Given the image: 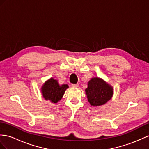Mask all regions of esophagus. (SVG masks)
<instances>
[{
    "mask_svg": "<svg viewBox=\"0 0 149 149\" xmlns=\"http://www.w3.org/2000/svg\"><path fill=\"white\" fill-rule=\"evenodd\" d=\"M71 86L72 87H74V88H77V87L79 86V85L78 84H72Z\"/></svg>",
    "mask_w": 149,
    "mask_h": 149,
    "instance_id": "1",
    "label": "esophagus"
}]
</instances>
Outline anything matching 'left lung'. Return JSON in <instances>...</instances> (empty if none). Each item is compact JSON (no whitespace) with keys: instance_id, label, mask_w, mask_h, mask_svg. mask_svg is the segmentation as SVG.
Wrapping results in <instances>:
<instances>
[{"instance_id":"left-lung-1","label":"left lung","mask_w":149,"mask_h":149,"mask_svg":"<svg viewBox=\"0 0 149 149\" xmlns=\"http://www.w3.org/2000/svg\"><path fill=\"white\" fill-rule=\"evenodd\" d=\"M85 94L90 105L94 107L106 104L113 96L114 89L103 79L93 77L88 82Z\"/></svg>"}]
</instances>
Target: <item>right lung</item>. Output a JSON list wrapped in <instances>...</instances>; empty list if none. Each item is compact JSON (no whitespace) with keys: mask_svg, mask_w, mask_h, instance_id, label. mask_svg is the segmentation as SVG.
Masks as SVG:
<instances>
[{"mask_svg":"<svg viewBox=\"0 0 149 149\" xmlns=\"http://www.w3.org/2000/svg\"><path fill=\"white\" fill-rule=\"evenodd\" d=\"M69 88L66 84L59 85L57 79L50 78L41 87V93L43 99L56 104L62 99L66 90Z\"/></svg>","mask_w":149,"mask_h":149,"instance_id":"add662e5","label":"right lung"}]
</instances>
